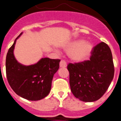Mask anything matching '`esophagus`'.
Segmentation results:
<instances>
[{
  "label": "esophagus",
  "mask_w": 121,
  "mask_h": 121,
  "mask_svg": "<svg viewBox=\"0 0 121 121\" xmlns=\"http://www.w3.org/2000/svg\"><path fill=\"white\" fill-rule=\"evenodd\" d=\"M60 67L61 68H65L67 67V63H66V62L64 60H60Z\"/></svg>",
  "instance_id": "obj_1"
}]
</instances>
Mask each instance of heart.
I'll return each instance as SVG.
<instances>
[{
    "instance_id": "1",
    "label": "heart",
    "mask_w": 121,
    "mask_h": 121,
    "mask_svg": "<svg viewBox=\"0 0 121 121\" xmlns=\"http://www.w3.org/2000/svg\"><path fill=\"white\" fill-rule=\"evenodd\" d=\"M65 49L70 52L69 56L71 59L76 62H81L90 56L92 50V45L83 40H77L69 44L66 46Z\"/></svg>"
}]
</instances>
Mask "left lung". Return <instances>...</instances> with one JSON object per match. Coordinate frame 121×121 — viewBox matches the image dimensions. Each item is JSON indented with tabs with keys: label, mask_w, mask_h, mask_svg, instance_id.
<instances>
[{
	"label": "left lung",
	"mask_w": 121,
	"mask_h": 121,
	"mask_svg": "<svg viewBox=\"0 0 121 121\" xmlns=\"http://www.w3.org/2000/svg\"><path fill=\"white\" fill-rule=\"evenodd\" d=\"M71 91L75 97L86 102L100 99L114 77V68L110 47L104 42L93 48L90 60L67 66Z\"/></svg>",
	"instance_id": "left-lung-1"
}]
</instances>
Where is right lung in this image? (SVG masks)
I'll use <instances>...</instances> for the list:
<instances>
[{
  "label": "right lung",
  "instance_id": "add662e5",
  "mask_svg": "<svg viewBox=\"0 0 121 121\" xmlns=\"http://www.w3.org/2000/svg\"><path fill=\"white\" fill-rule=\"evenodd\" d=\"M15 39L6 57V75L10 87L16 94L32 101L40 100L49 94L54 75L59 68L60 59L42 58L37 64L26 66L14 57Z\"/></svg>",
  "mask_w": 121,
  "mask_h": 121
}]
</instances>
